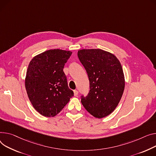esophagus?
I'll use <instances>...</instances> for the list:
<instances>
[{
  "mask_svg": "<svg viewBox=\"0 0 156 156\" xmlns=\"http://www.w3.org/2000/svg\"><path fill=\"white\" fill-rule=\"evenodd\" d=\"M73 92H74V95L75 96V97H77L78 96V90H74L73 91Z\"/></svg>",
  "mask_w": 156,
  "mask_h": 156,
  "instance_id": "34e87169",
  "label": "esophagus"
}]
</instances>
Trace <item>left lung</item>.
Segmentation results:
<instances>
[{
    "mask_svg": "<svg viewBox=\"0 0 156 156\" xmlns=\"http://www.w3.org/2000/svg\"><path fill=\"white\" fill-rule=\"evenodd\" d=\"M78 57L90 81L88 94L81 97L85 108L96 118L105 117L118 105L125 88V79L119 60L100 49H81Z\"/></svg>",
    "mask_w": 156,
    "mask_h": 156,
    "instance_id": "1",
    "label": "left lung"
}]
</instances>
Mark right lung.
I'll list each match as a JSON object with an SVG mask.
<instances>
[{
  "label": "right lung",
  "instance_id": "add662e5",
  "mask_svg": "<svg viewBox=\"0 0 156 156\" xmlns=\"http://www.w3.org/2000/svg\"><path fill=\"white\" fill-rule=\"evenodd\" d=\"M71 54L69 51L50 49L30 61L25 87L33 107L43 116L56 115L74 95L63 71Z\"/></svg>",
  "mask_w": 156,
  "mask_h": 156
}]
</instances>
